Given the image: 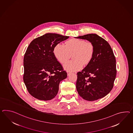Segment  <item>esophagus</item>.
I'll return each mask as SVG.
<instances>
[{
	"label": "esophagus",
	"mask_w": 133,
	"mask_h": 133,
	"mask_svg": "<svg viewBox=\"0 0 133 133\" xmlns=\"http://www.w3.org/2000/svg\"><path fill=\"white\" fill-rule=\"evenodd\" d=\"M70 74H71V72H68V73H67V75L68 76H69V75H70Z\"/></svg>",
	"instance_id": "obj_1"
}]
</instances>
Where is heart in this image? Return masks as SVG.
Instances as JSON below:
<instances>
[{
  "mask_svg": "<svg viewBox=\"0 0 133 133\" xmlns=\"http://www.w3.org/2000/svg\"><path fill=\"white\" fill-rule=\"evenodd\" d=\"M94 52V46L91 42L76 38L66 41L65 46L58 43L53 51L55 57L61 64L68 61L73 55V60L63 65L64 68L68 71H78L82 68L83 65H88L93 58Z\"/></svg>",
  "mask_w": 133,
  "mask_h": 133,
  "instance_id": "1",
  "label": "heart"
}]
</instances>
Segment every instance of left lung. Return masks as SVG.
<instances>
[{
    "instance_id": "1",
    "label": "left lung",
    "mask_w": 133,
    "mask_h": 133,
    "mask_svg": "<svg viewBox=\"0 0 133 133\" xmlns=\"http://www.w3.org/2000/svg\"><path fill=\"white\" fill-rule=\"evenodd\" d=\"M75 38L88 41L95 48L91 62L77 73V92L87 101L102 98L111 91L116 78V59L112 50L106 40L95 34Z\"/></svg>"
}]
</instances>
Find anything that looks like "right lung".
<instances>
[{
    "instance_id": "obj_1",
    "label": "right lung",
    "mask_w": 133,
    "mask_h": 133,
    "mask_svg": "<svg viewBox=\"0 0 133 133\" xmlns=\"http://www.w3.org/2000/svg\"><path fill=\"white\" fill-rule=\"evenodd\" d=\"M69 38L47 33L34 39L24 56L23 79L29 94L40 100H51L57 95L59 83L66 78L60 63L54 55L55 46Z\"/></svg>"
}]
</instances>
